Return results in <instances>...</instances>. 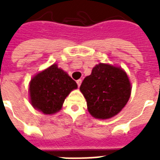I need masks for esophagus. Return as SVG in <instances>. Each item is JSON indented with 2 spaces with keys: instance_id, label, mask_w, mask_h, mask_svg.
<instances>
[{
  "instance_id": "esophagus-1",
  "label": "esophagus",
  "mask_w": 160,
  "mask_h": 160,
  "mask_svg": "<svg viewBox=\"0 0 160 160\" xmlns=\"http://www.w3.org/2000/svg\"><path fill=\"white\" fill-rule=\"evenodd\" d=\"M81 81H82V80H80H80H77V81H76L77 85H78V87H80V84H81Z\"/></svg>"
}]
</instances>
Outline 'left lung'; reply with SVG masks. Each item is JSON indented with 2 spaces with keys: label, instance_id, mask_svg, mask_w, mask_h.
I'll use <instances>...</instances> for the list:
<instances>
[{
  "label": "left lung",
  "instance_id": "obj_1",
  "mask_svg": "<svg viewBox=\"0 0 160 160\" xmlns=\"http://www.w3.org/2000/svg\"><path fill=\"white\" fill-rule=\"evenodd\" d=\"M87 100L88 111L98 119H109L126 105L131 94V84L122 68L99 63L80 87Z\"/></svg>",
  "mask_w": 160,
  "mask_h": 160
}]
</instances>
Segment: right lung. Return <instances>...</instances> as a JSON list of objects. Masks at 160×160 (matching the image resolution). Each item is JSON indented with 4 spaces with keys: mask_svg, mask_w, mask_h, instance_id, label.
Wrapping results in <instances>:
<instances>
[{
    "mask_svg": "<svg viewBox=\"0 0 160 160\" xmlns=\"http://www.w3.org/2000/svg\"><path fill=\"white\" fill-rule=\"evenodd\" d=\"M71 77L53 64L31 80L30 101L33 107L45 115L55 114L62 109L71 91L77 88Z\"/></svg>",
    "mask_w": 160,
    "mask_h": 160,
    "instance_id": "right-lung-1",
    "label": "right lung"
}]
</instances>
